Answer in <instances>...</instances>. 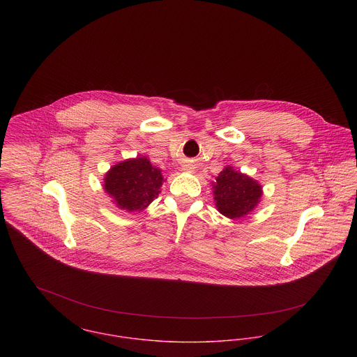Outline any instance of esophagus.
Listing matches in <instances>:
<instances>
[{
	"instance_id": "34e87169",
	"label": "esophagus",
	"mask_w": 357,
	"mask_h": 357,
	"mask_svg": "<svg viewBox=\"0 0 357 357\" xmlns=\"http://www.w3.org/2000/svg\"><path fill=\"white\" fill-rule=\"evenodd\" d=\"M190 172H192V170H190Z\"/></svg>"
}]
</instances>
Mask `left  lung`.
<instances>
[{
	"mask_svg": "<svg viewBox=\"0 0 357 357\" xmlns=\"http://www.w3.org/2000/svg\"><path fill=\"white\" fill-rule=\"evenodd\" d=\"M213 194L217 210L234 220L245 217L255 210L259 204L262 188L257 180L227 166L215 177Z\"/></svg>",
	"mask_w": 357,
	"mask_h": 357,
	"instance_id": "left-lung-1",
	"label": "left lung"
}]
</instances>
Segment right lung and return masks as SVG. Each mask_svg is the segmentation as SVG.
Listing matches in <instances>:
<instances>
[{"label": "right lung", "instance_id": "1", "mask_svg": "<svg viewBox=\"0 0 357 357\" xmlns=\"http://www.w3.org/2000/svg\"><path fill=\"white\" fill-rule=\"evenodd\" d=\"M162 170L144 158L126 159L114 165L104 177V190L116 207L126 211H142L160 192Z\"/></svg>", "mask_w": 357, "mask_h": 357}]
</instances>
